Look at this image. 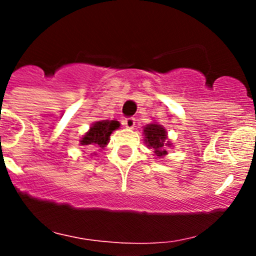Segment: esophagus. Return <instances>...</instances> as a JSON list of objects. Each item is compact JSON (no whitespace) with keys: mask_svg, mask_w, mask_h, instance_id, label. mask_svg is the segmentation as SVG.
Masks as SVG:
<instances>
[{"mask_svg":"<svg viewBox=\"0 0 256 256\" xmlns=\"http://www.w3.org/2000/svg\"><path fill=\"white\" fill-rule=\"evenodd\" d=\"M135 124H136V120L134 118H126L125 120H124V125H125L128 128H132L134 126H135Z\"/></svg>","mask_w":256,"mask_h":256,"instance_id":"esophagus-1","label":"esophagus"}]
</instances>
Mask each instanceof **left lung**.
I'll use <instances>...</instances> for the list:
<instances>
[{
	"label": "left lung",
	"mask_w": 256,
	"mask_h": 256,
	"mask_svg": "<svg viewBox=\"0 0 256 256\" xmlns=\"http://www.w3.org/2000/svg\"><path fill=\"white\" fill-rule=\"evenodd\" d=\"M144 141L146 144H148L150 147H154V154L157 156H164V154H167V151L164 150V147L167 144H170V142H167V134L166 130L162 128L161 125H157V124H150L144 128Z\"/></svg>",
	"instance_id": "1"
}]
</instances>
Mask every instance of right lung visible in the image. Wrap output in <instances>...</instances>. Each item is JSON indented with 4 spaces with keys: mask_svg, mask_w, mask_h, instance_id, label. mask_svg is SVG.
Masks as SVG:
<instances>
[{
    "mask_svg": "<svg viewBox=\"0 0 256 256\" xmlns=\"http://www.w3.org/2000/svg\"><path fill=\"white\" fill-rule=\"evenodd\" d=\"M118 126H120V124L116 120H104L95 122L90 128V130L85 134L80 144H85V146L104 147L109 142V138L112 131L116 130Z\"/></svg>",
    "mask_w": 256,
    "mask_h": 256,
    "instance_id": "right-lung-1",
    "label": "right lung"
}]
</instances>
